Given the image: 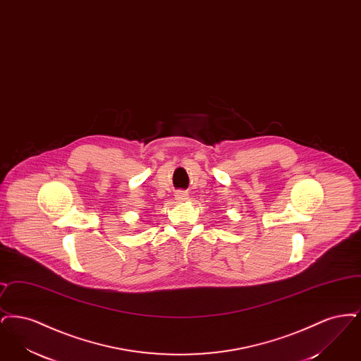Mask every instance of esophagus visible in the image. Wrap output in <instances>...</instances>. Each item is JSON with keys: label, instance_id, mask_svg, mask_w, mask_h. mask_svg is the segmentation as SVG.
Instances as JSON below:
<instances>
[{"label": "esophagus", "instance_id": "34e87169", "mask_svg": "<svg viewBox=\"0 0 361 361\" xmlns=\"http://www.w3.org/2000/svg\"><path fill=\"white\" fill-rule=\"evenodd\" d=\"M174 199L177 202H185V200H188L189 195L187 192H184V190H177L176 195H174Z\"/></svg>", "mask_w": 361, "mask_h": 361}]
</instances>
